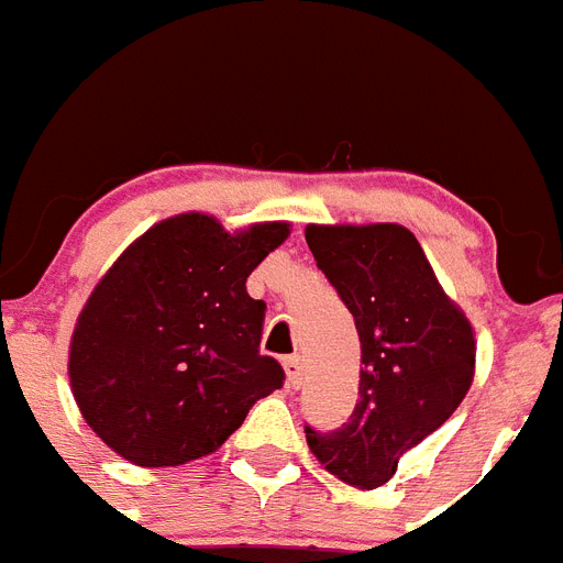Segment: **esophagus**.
Instances as JSON below:
<instances>
[{
    "label": "esophagus",
    "instance_id": "1",
    "mask_svg": "<svg viewBox=\"0 0 563 563\" xmlns=\"http://www.w3.org/2000/svg\"><path fill=\"white\" fill-rule=\"evenodd\" d=\"M283 366H286V380H289L291 389H297V386L303 384V361H300L297 354L286 357V361H283Z\"/></svg>",
    "mask_w": 563,
    "mask_h": 563
}]
</instances>
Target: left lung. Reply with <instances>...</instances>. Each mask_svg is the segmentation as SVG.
Masks as SVG:
<instances>
[{"instance_id": "left-lung-1", "label": "left lung", "mask_w": 563, "mask_h": 563, "mask_svg": "<svg viewBox=\"0 0 563 563\" xmlns=\"http://www.w3.org/2000/svg\"><path fill=\"white\" fill-rule=\"evenodd\" d=\"M306 243L361 338V384L343 429H306L325 470L375 489L450 420L475 377V329L398 223H309Z\"/></svg>"}]
</instances>
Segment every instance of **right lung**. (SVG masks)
<instances>
[{
    "instance_id": "add662e5",
    "label": "right lung",
    "mask_w": 563,
    "mask_h": 563,
    "mask_svg": "<svg viewBox=\"0 0 563 563\" xmlns=\"http://www.w3.org/2000/svg\"><path fill=\"white\" fill-rule=\"evenodd\" d=\"M291 223L223 229L183 211L113 260L79 311L68 380L85 423L134 466H179L217 452L283 369L260 354L266 303L249 274Z\"/></svg>"
}]
</instances>
